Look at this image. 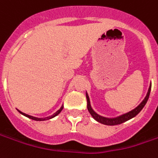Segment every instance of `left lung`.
<instances>
[{"instance_id": "obj_1", "label": "left lung", "mask_w": 158, "mask_h": 158, "mask_svg": "<svg viewBox=\"0 0 158 158\" xmlns=\"http://www.w3.org/2000/svg\"><path fill=\"white\" fill-rule=\"evenodd\" d=\"M151 83L149 86V89H148V92H147V94L145 98L143 99V101L138 105L136 108H134L133 110H130L126 113H124L122 115L118 116V117H114V118H106V117H103V116L98 114L97 112L95 110H93V107L91 106V102H90V98H89V96H88V93H86V100H87V109L90 112V114L92 115L94 119L98 121V123H101L103 124H106V125H117V124H120L124 122H126L128 120L131 119L132 118H134L135 116H137L141 111L143 108L144 107L145 104L148 101V98H149V96H150V93H151Z\"/></svg>"}]
</instances>
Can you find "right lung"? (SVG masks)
Returning <instances> with one entry per match:
<instances>
[{
  "label": "right lung",
  "mask_w": 158,
  "mask_h": 158,
  "mask_svg": "<svg viewBox=\"0 0 158 158\" xmlns=\"http://www.w3.org/2000/svg\"><path fill=\"white\" fill-rule=\"evenodd\" d=\"M63 107H64V106H62L59 109V110H57L56 112H54L52 115L51 116H48V117H46V118H36V117H33V116H30L28 115V114H26V113H24V112H22V111H20V110H18V111L20 112V114H22V115H24L25 117H27V118H31V119L33 120H35V121H45V120H48V119H51V118H54V117H56L57 115H59L60 113V111L62 110V109H63Z\"/></svg>",
  "instance_id": "add662e5"
}]
</instances>
